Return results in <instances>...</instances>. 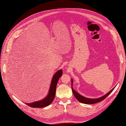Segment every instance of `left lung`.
Masks as SVG:
<instances>
[{
    "instance_id": "obj_1",
    "label": "left lung",
    "mask_w": 126,
    "mask_h": 126,
    "mask_svg": "<svg viewBox=\"0 0 126 126\" xmlns=\"http://www.w3.org/2000/svg\"><path fill=\"white\" fill-rule=\"evenodd\" d=\"M72 80L71 81L72 90V92H73V94H74L75 96L77 99V100L80 102L82 103H84V104H95V103H97L98 102H100L104 100L106 97L108 96L109 95V94H110L111 93L112 91H113L114 89V88H113L111 90H110L108 92V93H107L106 94H105V95L103 96L102 97H101L98 98H93V99H92V98H87V97H85L83 96L82 95L79 94L73 88H72Z\"/></svg>"
}]
</instances>
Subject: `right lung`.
<instances>
[{
    "label": "right lung",
    "instance_id": "right-lung-1",
    "mask_svg": "<svg viewBox=\"0 0 126 126\" xmlns=\"http://www.w3.org/2000/svg\"><path fill=\"white\" fill-rule=\"evenodd\" d=\"M62 70L61 69L58 70L54 75V76H53L48 94L45 98L43 99L41 101H37L30 104L26 103V104L32 108H43L49 105L54 100L56 92V90L57 84L59 79L62 76Z\"/></svg>",
    "mask_w": 126,
    "mask_h": 126
}]
</instances>
